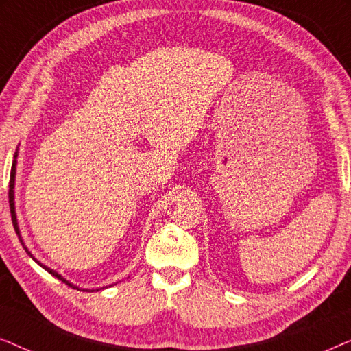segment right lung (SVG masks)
<instances>
[{"mask_svg": "<svg viewBox=\"0 0 351 351\" xmlns=\"http://www.w3.org/2000/svg\"><path fill=\"white\" fill-rule=\"evenodd\" d=\"M16 156L17 155H14V165H12V169H11V180H9V208H11V217H12V225H14V228H16V233L19 234V238H21V233H19V227H17V217H16V210H14V176H16ZM21 243H22V239H21ZM23 244V243H22ZM25 247V246H23ZM25 251L28 252V249L25 247ZM30 254V252H28ZM30 257H32V254H30ZM40 263V262H38ZM41 265V263H40ZM43 268H45V270H47L51 273L52 276H56L57 280H60L62 282H65V285H69V286H71L75 289V286L73 285H70L69 281L66 280H64V278H62L59 273H56L54 270H51V268H47V267H45V265H41Z\"/></svg>", "mask_w": 351, "mask_h": 351, "instance_id": "obj_1", "label": "right lung"}]
</instances>
